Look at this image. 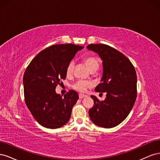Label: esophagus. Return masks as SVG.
<instances>
[{
	"mask_svg": "<svg viewBox=\"0 0 160 160\" xmlns=\"http://www.w3.org/2000/svg\"><path fill=\"white\" fill-rule=\"evenodd\" d=\"M79 98H80V99H82V98H85L86 95H84V94H81V93H80V94L79 95Z\"/></svg>",
	"mask_w": 160,
	"mask_h": 160,
	"instance_id": "obj_1",
	"label": "esophagus"
}]
</instances>
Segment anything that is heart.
Masks as SVG:
<instances>
[{"mask_svg":"<svg viewBox=\"0 0 160 160\" xmlns=\"http://www.w3.org/2000/svg\"><path fill=\"white\" fill-rule=\"evenodd\" d=\"M84 61L91 72H95L99 69V65H100L99 60L97 57L94 55L87 56L84 59ZM75 67V62L72 60L69 62L68 65L67 66V68H66L67 75L69 76L71 75L74 71ZM91 86H92V83L91 81L79 79L78 81H77L75 83L72 85V88L79 92H81V93H83V92L86 91L88 88H91Z\"/></svg>","mask_w":160,"mask_h":160,"instance_id":"obj_1","label":"heart"}]
</instances>
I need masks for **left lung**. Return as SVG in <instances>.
<instances>
[{"instance_id":"obj_1","label":"left lung","mask_w":160,"mask_h":160,"mask_svg":"<svg viewBox=\"0 0 160 160\" xmlns=\"http://www.w3.org/2000/svg\"><path fill=\"white\" fill-rule=\"evenodd\" d=\"M87 48L98 53L103 61V76L95 91L107 93L101 101L91 95L94 105L89 110L90 119L101 128L115 127L128 117L136 100V72L128 58L113 47L91 44Z\"/></svg>"}]
</instances>
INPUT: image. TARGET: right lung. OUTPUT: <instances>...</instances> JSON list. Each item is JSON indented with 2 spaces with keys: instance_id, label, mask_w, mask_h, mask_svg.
I'll use <instances>...</instances> for the list:
<instances>
[{
  "instance_id": "1",
  "label": "right lung",
  "mask_w": 160,
  "mask_h": 160,
  "mask_svg": "<svg viewBox=\"0 0 160 160\" xmlns=\"http://www.w3.org/2000/svg\"><path fill=\"white\" fill-rule=\"evenodd\" d=\"M83 48L71 43L52 45L38 53L27 67L23 76L25 103L42 126L59 128L69 120L78 93L69 90L62 98L55 89L66 78L67 65Z\"/></svg>"
}]
</instances>
